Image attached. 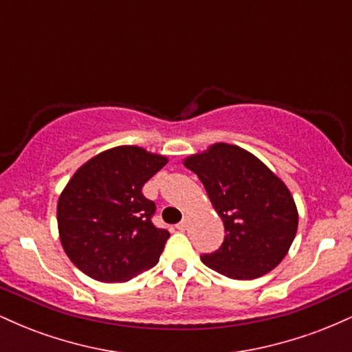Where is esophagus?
I'll return each instance as SVG.
<instances>
[{
    "label": "esophagus",
    "mask_w": 352,
    "mask_h": 352,
    "mask_svg": "<svg viewBox=\"0 0 352 352\" xmlns=\"http://www.w3.org/2000/svg\"><path fill=\"white\" fill-rule=\"evenodd\" d=\"M188 223H190V220H188V217H185L184 220L180 221V223H177V230H180V232H185V230L188 228Z\"/></svg>",
    "instance_id": "obj_1"
}]
</instances>
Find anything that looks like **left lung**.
Here are the masks:
<instances>
[{"instance_id": "left-lung-1", "label": "left lung", "mask_w": 352, "mask_h": 352, "mask_svg": "<svg viewBox=\"0 0 352 352\" xmlns=\"http://www.w3.org/2000/svg\"><path fill=\"white\" fill-rule=\"evenodd\" d=\"M184 165L199 175L227 233L220 248L201 261L233 280H254L276 268L298 230L288 187L238 145L213 144Z\"/></svg>"}]
</instances>
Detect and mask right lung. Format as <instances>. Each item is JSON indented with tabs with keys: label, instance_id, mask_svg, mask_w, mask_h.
<instances>
[{
	"label": "right lung",
	"instance_id": "add662e5",
	"mask_svg": "<svg viewBox=\"0 0 352 352\" xmlns=\"http://www.w3.org/2000/svg\"><path fill=\"white\" fill-rule=\"evenodd\" d=\"M167 157L120 145L92 157L58 201L59 238L69 260L102 283L129 281L159 261L170 233L152 223L155 204L144 184Z\"/></svg>",
	"mask_w": 352,
	"mask_h": 352
}]
</instances>
